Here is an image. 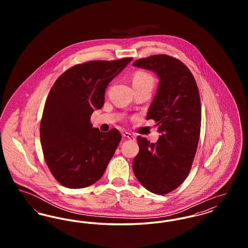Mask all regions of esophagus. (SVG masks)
I'll list each match as a JSON object with an SVG mask.
<instances>
[{
    "label": "esophagus",
    "instance_id": "1",
    "mask_svg": "<svg viewBox=\"0 0 248 248\" xmlns=\"http://www.w3.org/2000/svg\"><path fill=\"white\" fill-rule=\"evenodd\" d=\"M122 136H123L124 138L128 139L130 140H133V141L136 140V139H135V137H134L132 134L128 133V132H123V133H122Z\"/></svg>",
    "mask_w": 248,
    "mask_h": 248
}]
</instances>
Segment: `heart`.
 <instances>
[{"mask_svg": "<svg viewBox=\"0 0 248 248\" xmlns=\"http://www.w3.org/2000/svg\"><path fill=\"white\" fill-rule=\"evenodd\" d=\"M133 84H149L154 85L153 77L144 71H138L135 73L133 78Z\"/></svg>", "mask_w": 248, "mask_h": 248, "instance_id": "b5f03b06", "label": "heart"}]
</instances>
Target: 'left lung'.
<instances>
[{
    "mask_svg": "<svg viewBox=\"0 0 248 248\" xmlns=\"http://www.w3.org/2000/svg\"><path fill=\"white\" fill-rule=\"evenodd\" d=\"M133 66L153 71L159 78L147 120H154L161 133L156 143L137 138L140 153L133 171L144 188L164 195L189 176L200 137L199 90L187 66L170 56L154 55Z\"/></svg>",
    "mask_w": 248,
    "mask_h": 248,
    "instance_id": "8db88e82",
    "label": "left lung"
}]
</instances>
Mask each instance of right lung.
<instances>
[{
	"label": "right lung",
	"instance_id": "obj_1",
	"mask_svg": "<svg viewBox=\"0 0 248 248\" xmlns=\"http://www.w3.org/2000/svg\"><path fill=\"white\" fill-rule=\"evenodd\" d=\"M132 58L78 64L62 73L48 94L40 125L45 160L52 175L70 189H81L103 176L122 136L93 128L90 117L104 105L109 82Z\"/></svg>",
	"mask_w": 248,
	"mask_h": 248
}]
</instances>
